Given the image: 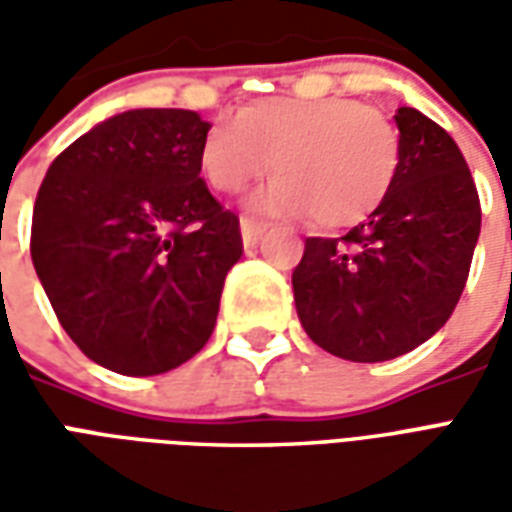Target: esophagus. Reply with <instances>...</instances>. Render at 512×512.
<instances>
[{
    "label": "esophagus",
    "instance_id": "esophagus-1",
    "mask_svg": "<svg viewBox=\"0 0 512 512\" xmlns=\"http://www.w3.org/2000/svg\"><path fill=\"white\" fill-rule=\"evenodd\" d=\"M266 230H268L266 222H257V219H249V216L241 219V238H244V246H255L257 241L263 238Z\"/></svg>",
    "mask_w": 512,
    "mask_h": 512
}]
</instances>
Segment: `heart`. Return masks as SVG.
Here are the masks:
<instances>
[{
	"mask_svg": "<svg viewBox=\"0 0 512 512\" xmlns=\"http://www.w3.org/2000/svg\"><path fill=\"white\" fill-rule=\"evenodd\" d=\"M274 158L279 178L249 197L252 211L351 227L395 186L400 134L354 98H260L241 115L213 120L202 136V175L224 194L268 175Z\"/></svg>",
	"mask_w": 512,
	"mask_h": 512,
	"instance_id": "heart-1",
	"label": "heart"
}]
</instances>
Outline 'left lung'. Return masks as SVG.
Returning <instances> with one entry per match:
<instances>
[{"instance_id": "obj_1", "label": "left lung", "mask_w": 512, "mask_h": 512, "mask_svg": "<svg viewBox=\"0 0 512 512\" xmlns=\"http://www.w3.org/2000/svg\"><path fill=\"white\" fill-rule=\"evenodd\" d=\"M400 172L389 197L343 238H307L296 312L315 345L386 362L450 321L480 235V200L452 136L411 106L395 115Z\"/></svg>"}]
</instances>
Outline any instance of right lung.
<instances>
[{"instance_id":"right-lung-1","label":"right lung","mask_w":512,"mask_h":512,"mask_svg":"<svg viewBox=\"0 0 512 512\" xmlns=\"http://www.w3.org/2000/svg\"><path fill=\"white\" fill-rule=\"evenodd\" d=\"M211 123L131 109L54 158L32 213V263L62 329L95 365L158 376L208 343L238 216L200 178Z\"/></svg>"}]
</instances>
